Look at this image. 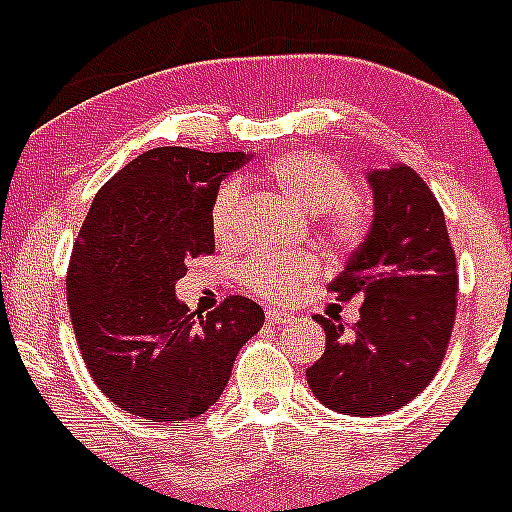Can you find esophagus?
<instances>
[{"label": "esophagus", "mask_w": 512, "mask_h": 512, "mask_svg": "<svg viewBox=\"0 0 512 512\" xmlns=\"http://www.w3.org/2000/svg\"><path fill=\"white\" fill-rule=\"evenodd\" d=\"M292 320H295L292 312L277 310V307H270V310H267V322H270V325H287V322Z\"/></svg>", "instance_id": "obj_1"}]
</instances>
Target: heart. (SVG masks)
<instances>
[{
	"mask_svg": "<svg viewBox=\"0 0 512 512\" xmlns=\"http://www.w3.org/2000/svg\"><path fill=\"white\" fill-rule=\"evenodd\" d=\"M262 182L285 197L295 210L310 217L325 215L322 230L340 250H352L365 240L367 215L360 202L352 200V177L322 152L292 150L270 160L262 170ZM242 187L225 182L217 190L210 210V230L217 245L230 247L240 240ZM320 272V260L310 252L300 255H257L242 267L247 287L265 297H290L302 280Z\"/></svg>",
	"mask_w": 512,
	"mask_h": 512,
	"instance_id": "obj_1",
	"label": "heart"
}]
</instances>
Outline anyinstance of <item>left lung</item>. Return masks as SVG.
Instances as JSON below:
<instances>
[{"mask_svg": "<svg viewBox=\"0 0 512 512\" xmlns=\"http://www.w3.org/2000/svg\"><path fill=\"white\" fill-rule=\"evenodd\" d=\"M372 225L330 282L337 300L362 295L360 320L345 327L317 315L327 335L307 367L310 390L345 415H385L418 398L448 350L458 270L445 215L423 177L393 162L367 172Z\"/></svg>", "mask_w": 512, "mask_h": 512, "instance_id": "obj_1", "label": "left lung"}]
</instances>
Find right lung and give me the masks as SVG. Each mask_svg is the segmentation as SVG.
Listing matches in <instances>:
<instances>
[{
  "instance_id": "right-lung-1",
  "label": "right lung",
  "mask_w": 512,
  "mask_h": 512,
  "mask_svg": "<svg viewBox=\"0 0 512 512\" xmlns=\"http://www.w3.org/2000/svg\"><path fill=\"white\" fill-rule=\"evenodd\" d=\"M245 152L157 147L122 167L94 197L67 275V305L97 388L142 423L210 410L240 347L265 322L247 297L210 315L177 300L192 257L212 255L210 210Z\"/></svg>"
}]
</instances>
